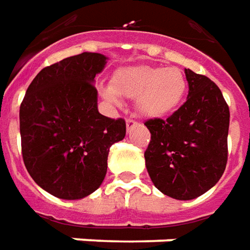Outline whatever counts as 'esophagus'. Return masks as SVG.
<instances>
[{
  "label": "esophagus",
  "mask_w": 250,
  "mask_h": 250,
  "mask_svg": "<svg viewBox=\"0 0 250 250\" xmlns=\"http://www.w3.org/2000/svg\"><path fill=\"white\" fill-rule=\"evenodd\" d=\"M135 125H136V121H133V120H130V118H129V120H126V129H128V132H129V130H130V129L133 128Z\"/></svg>",
  "instance_id": "1"
}]
</instances>
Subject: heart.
<instances>
[{
  "label": "heart",
  "mask_w": 250,
  "mask_h": 250,
  "mask_svg": "<svg viewBox=\"0 0 250 250\" xmlns=\"http://www.w3.org/2000/svg\"><path fill=\"white\" fill-rule=\"evenodd\" d=\"M188 80L182 70L170 66L139 65L120 69L111 85L101 87L103 99L113 106H122V98L135 99L137 113L147 118H163L173 114L184 103Z\"/></svg>",
  "instance_id": "heart-1"
}]
</instances>
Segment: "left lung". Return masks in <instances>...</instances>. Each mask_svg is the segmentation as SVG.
Segmentation results:
<instances>
[{"label": "left lung", "instance_id": "8db88e82", "mask_svg": "<svg viewBox=\"0 0 250 250\" xmlns=\"http://www.w3.org/2000/svg\"><path fill=\"white\" fill-rule=\"evenodd\" d=\"M187 102L167 120L146 122L151 142L144 152L155 188L175 200H192L220 180L227 163L230 111L220 89L185 69Z\"/></svg>", "mask_w": 250, "mask_h": 250}]
</instances>
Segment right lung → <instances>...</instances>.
<instances>
[{"instance_id": "obj_1", "label": "right lung", "mask_w": 250, "mask_h": 250, "mask_svg": "<svg viewBox=\"0 0 250 250\" xmlns=\"http://www.w3.org/2000/svg\"><path fill=\"white\" fill-rule=\"evenodd\" d=\"M107 57L82 53L42 69L20 106L24 165L43 190L80 200L102 185L110 147L126 133L124 120L98 110L95 76Z\"/></svg>"}]
</instances>
